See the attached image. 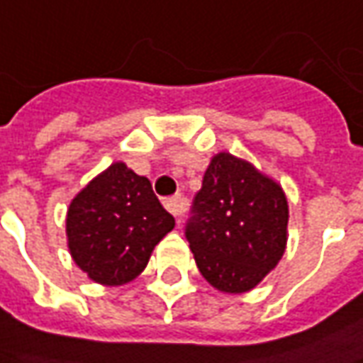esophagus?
Masks as SVG:
<instances>
[{
	"instance_id": "1",
	"label": "esophagus",
	"mask_w": 363,
	"mask_h": 363,
	"mask_svg": "<svg viewBox=\"0 0 363 363\" xmlns=\"http://www.w3.org/2000/svg\"><path fill=\"white\" fill-rule=\"evenodd\" d=\"M186 206H189V202H186V199H184L182 194H177V196H171V199L164 200V208H167L173 216H182V214L186 212Z\"/></svg>"
}]
</instances>
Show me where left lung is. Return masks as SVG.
Segmentation results:
<instances>
[{"mask_svg": "<svg viewBox=\"0 0 363 363\" xmlns=\"http://www.w3.org/2000/svg\"><path fill=\"white\" fill-rule=\"evenodd\" d=\"M289 206L277 182L230 153H218L184 225L194 261L224 293L253 289L281 259Z\"/></svg>", "mask_w": 363, "mask_h": 363, "instance_id": "left-lung-1", "label": "left lung"}]
</instances>
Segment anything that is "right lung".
I'll return each instance as SVG.
<instances>
[{"instance_id":"right-lung-1","label":"right lung","mask_w":363,"mask_h":363,"mask_svg":"<svg viewBox=\"0 0 363 363\" xmlns=\"http://www.w3.org/2000/svg\"><path fill=\"white\" fill-rule=\"evenodd\" d=\"M174 228L151 182L123 163L98 174L68 208L72 259L102 285H123L145 269L157 243Z\"/></svg>"}]
</instances>
